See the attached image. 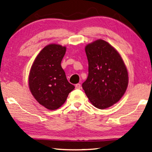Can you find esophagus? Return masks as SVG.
I'll list each match as a JSON object with an SVG mask.
<instances>
[{"mask_svg":"<svg viewBox=\"0 0 152 152\" xmlns=\"http://www.w3.org/2000/svg\"><path fill=\"white\" fill-rule=\"evenodd\" d=\"M75 88H76V89H80L81 84H76L75 85Z\"/></svg>","mask_w":152,"mask_h":152,"instance_id":"1","label":"esophagus"}]
</instances>
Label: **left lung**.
I'll return each mask as SVG.
<instances>
[{"instance_id": "8db88e82", "label": "left lung", "mask_w": 152, "mask_h": 152, "mask_svg": "<svg viewBox=\"0 0 152 152\" xmlns=\"http://www.w3.org/2000/svg\"><path fill=\"white\" fill-rule=\"evenodd\" d=\"M88 76L82 88L94 106L106 109L122 98L128 85L125 63L116 49L102 39L85 46Z\"/></svg>"}]
</instances>
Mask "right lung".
I'll use <instances>...</instances> for the list:
<instances>
[{
  "instance_id": "add662e5",
  "label": "right lung",
  "mask_w": 152,
  "mask_h": 152,
  "mask_svg": "<svg viewBox=\"0 0 152 152\" xmlns=\"http://www.w3.org/2000/svg\"><path fill=\"white\" fill-rule=\"evenodd\" d=\"M66 51L64 46L50 44L37 55L30 70V92L38 103L50 110L61 107L75 88L67 80L61 66Z\"/></svg>"
}]
</instances>
